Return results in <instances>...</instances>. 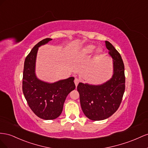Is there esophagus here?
I'll list each match as a JSON object with an SVG mask.
<instances>
[{
    "label": "esophagus",
    "mask_w": 148,
    "mask_h": 148,
    "mask_svg": "<svg viewBox=\"0 0 148 148\" xmlns=\"http://www.w3.org/2000/svg\"><path fill=\"white\" fill-rule=\"evenodd\" d=\"M79 82H80V80L79 79H77V78H75V79H74V83H75V86H77V85H78V84L79 83Z\"/></svg>",
    "instance_id": "34e87169"
}]
</instances>
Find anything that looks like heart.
Wrapping results in <instances>:
<instances>
[{
  "instance_id": "obj_1",
  "label": "heart",
  "mask_w": 148,
  "mask_h": 148,
  "mask_svg": "<svg viewBox=\"0 0 148 148\" xmlns=\"http://www.w3.org/2000/svg\"><path fill=\"white\" fill-rule=\"evenodd\" d=\"M95 48V46L93 45H87L81 49V51H80V54H81V56H87L90 55V54H92V53L94 51V50ZM102 52V50L100 49H98L97 50V54H100Z\"/></svg>"
}]
</instances>
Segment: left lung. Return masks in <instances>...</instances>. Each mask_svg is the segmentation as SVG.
<instances>
[{"label":"left lung","mask_w":148,"mask_h":148,"mask_svg":"<svg viewBox=\"0 0 148 148\" xmlns=\"http://www.w3.org/2000/svg\"><path fill=\"white\" fill-rule=\"evenodd\" d=\"M108 54L113 58L112 77L101 85L80 82L77 86L82 111L93 121L108 119L119 108L125 89V67L120 53L105 41Z\"/></svg>","instance_id":"obj_1"}]
</instances>
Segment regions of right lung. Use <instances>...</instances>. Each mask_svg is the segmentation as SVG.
Instances as JSON below:
<instances>
[{
	"instance_id": "1",
	"label": "right lung",
	"mask_w": 148,
	"mask_h": 148,
	"mask_svg": "<svg viewBox=\"0 0 148 148\" xmlns=\"http://www.w3.org/2000/svg\"><path fill=\"white\" fill-rule=\"evenodd\" d=\"M52 39L40 41L32 49L24 62L22 90L29 108L36 116L43 120H54L60 116L67 95L75 89L74 77H71L54 83L37 78L36 59L40 46Z\"/></svg>"
}]
</instances>
